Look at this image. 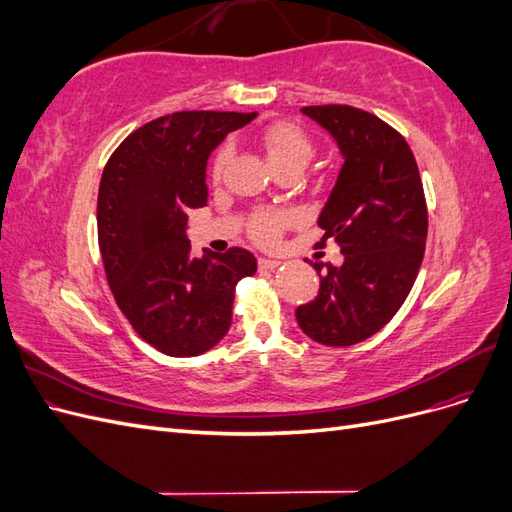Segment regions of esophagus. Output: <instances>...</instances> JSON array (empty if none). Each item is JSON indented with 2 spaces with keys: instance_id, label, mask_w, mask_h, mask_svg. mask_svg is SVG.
Returning a JSON list of instances; mask_svg holds the SVG:
<instances>
[{
  "instance_id": "34e87169",
  "label": "esophagus",
  "mask_w": 512,
  "mask_h": 512,
  "mask_svg": "<svg viewBox=\"0 0 512 512\" xmlns=\"http://www.w3.org/2000/svg\"><path fill=\"white\" fill-rule=\"evenodd\" d=\"M280 265H282V262L275 260V258H265V256L258 258V269L260 271H271V269H277Z\"/></svg>"
}]
</instances>
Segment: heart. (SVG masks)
Returning <instances> with one entry per match:
<instances>
[{"instance_id": "b5f03b06", "label": "heart", "mask_w": 512, "mask_h": 512, "mask_svg": "<svg viewBox=\"0 0 512 512\" xmlns=\"http://www.w3.org/2000/svg\"><path fill=\"white\" fill-rule=\"evenodd\" d=\"M260 143L267 151V158L273 164V168H284V166H307L309 160L314 156V145L309 141V136L294 123L288 121H275L260 132ZM230 145L220 147L215 153L213 160V177L220 179L224 168L230 160ZM294 220L292 213L286 211H269L262 209L258 211L252 222L250 232L252 237L260 243H275L280 239L282 230Z\"/></svg>"}]
</instances>
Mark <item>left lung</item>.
<instances>
[{
  "label": "left lung",
  "instance_id": "1",
  "mask_svg": "<svg viewBox=\"0 0 512 512\" xmlns=\"http://www.w3.org/2000/svg\"><path fill=\"white\" fill-rule=\"evenodd\" d=\"M301 111L344 156L318 218L320 245L333 239L344 265L327 267L318 297L297 307V322L318 344L352 346L378 333L414 286L427 241L425 192L406 138L380 117L346 104ZM314 269L320 275V262Z\"/></svg>",
  "mask_w": 512,
  "mask_h": 512
}]
</instances>
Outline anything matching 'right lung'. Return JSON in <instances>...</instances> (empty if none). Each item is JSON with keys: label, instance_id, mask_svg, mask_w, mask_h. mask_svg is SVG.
Wrapping results in <instances>:
<instances>
[{"label": "right lung", "instance_id": "right-lung-1", "mask_svg": "<svg viewBox=\"0 0 512 512\" xmlns=\"http://www.w3.org/2000/svg\"><path fill=\"white\" fill-rule=\"evenodd\" d=\"M258 113L181 111L134 130L108 158L98 243L113 297L147 344L196 356L228 333L235 286L256 273L243 247L190 254V209L207 205V160Z\"/></svg>", "mask_w": 512, "mask_h": 512}]
</instances>
